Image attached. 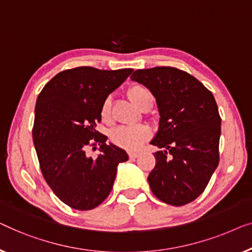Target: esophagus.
<instances>
[{"label":"esophagus","mask_w":252,"mask_h":252,"mask_svg":"<svg viewBox=\"0 0 252 252\" xmlns=\"http://www.w3.org/2000/svg\"><path fill=\"white\" fill-rule=\"evenodd\" d=\"M138 157H139V153H138V152H129L130 158H137Z\"/></svg>","instance_id":"esophagus-1"}]
</instances>
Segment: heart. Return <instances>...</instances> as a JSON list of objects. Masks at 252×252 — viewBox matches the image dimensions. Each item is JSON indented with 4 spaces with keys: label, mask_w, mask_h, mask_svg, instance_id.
Wrapping results in <instances>:
<instances>
[{
    "label": "heart",
    "mask_w": 252,
    "mask_h": 252,
    "mask_svg": "<svg viewBox=\"0 0 252 252\" xmlns=\"http://www.w3.org/2000/svg\"><path fill=\"white\" fill-rule=\"evenodd\" d=\"M127 94L138 107L146 100H153V94L146 87L141 84H133L127 90ZM111 97H106L100 107V115L104 120H108L111 114ZM150 137V129L146 126H121L112 131L111 139L118 146L129 151L138 150L147 138Z\"/></svg>",
    "instance_id": "b5f03b06"
}]
</instances>
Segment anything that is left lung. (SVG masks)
Returning <instances> with one entry per match:
<instances>
[{"label":"left lung","mask_w":252,"mask_h":252,"mask_svg":"<svg viewBox=\"0 0 252 252\" xmlns=\"http://www.w3.org/2000/svg\"><path fill=\"white\" fill-rule=\"evenodd\" d=\"M131 80L157 98L160 126L152 145V192L164 203L187 204L203 193L219 163L221 119L211 91L195 77L170 66L134 70Z\"/></svg>","instance_id":"left-lung-1"}]
</instances>
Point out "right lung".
<instances>
[{
	"label": "right lung",
	"instance_id": "obj_1",
	"mask_svg": "<svg viewBox=\"0 0 252 252\" xmlns=\"http://www.w3.org/2000/svg\"><path fill=\"white\" fill-rule=\"evenodd\" d=\"M132 68L81 66L63 70L45 84L35 106L33 141L45 182L60 201L91 210L109 195L119 163L127 154L95 131L104 99L126 80ZM100 146L92 159L86 147Z\"/></svg>",
	"mask_w": 252,
	"mask_h": 252
}]
</instances>
